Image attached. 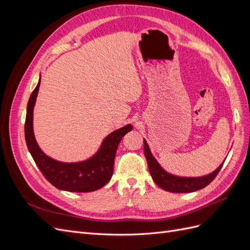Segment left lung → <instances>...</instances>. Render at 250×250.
I'll use <instances>...</instances> for the list:
<instances>
[{
    "label": "left lung",
    "instance_id": "1",
    "mask_svg": "<svg viewBox=\"0 0 250 250\" xmlns=\"http://www.w3.org/2000/svg\"><path fill=\"white\" fill-rule=\"evenodd\" d=\"M144 153H145L147 164L151 176H152L154 183L162 188L163 190L172 193H191L194 191L200 190L209 185L214 178L217 176L219 171L221 170L224 162L219 166L213 173L202 177H177L171 175L166 172L158 163L156 162L153 155L151 154L147 142L144 140Z\"/></svg>",
    "mask_w": 250,
    "mask_h": 250
}]
</instances>
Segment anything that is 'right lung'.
I'll return each mask as SVG.
<instances>
[{
    "label": "right lung",
    "instance_id": "1",
    "mask_svg": "<svg viewBox=\"0 0 250 250\" xmlns=\"http://www.w3.org/2000/svg\"><path fill=\"white\" fill-rule=\"evenodd\" d=\"M41 79L29 98L25 122V139L29 152L49 183L59 190L86 193L106 185L113 173L116 151L124 135L132 129L126 125L105 138L99 151L89 160L81 163H60L44 154L33 134V107L39 93Z\"/></svg>",
    "mask_w": 250,
    "mask_h": 250
}]
</instances>
